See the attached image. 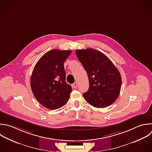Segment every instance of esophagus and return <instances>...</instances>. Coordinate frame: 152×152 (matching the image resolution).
Wrapping results in <instances>:
<instances>
[{
    "mask_svg": "<svg viewBox=\"0 0 152 152\" xmlns=\"http://www.w3.org/2000/svg\"><path fill=\"white\" fill-rule=\"evenodd\" d=\"M77 84H77V83L75 82V83L72 84V87H73V88H77Z\"/></svg>",
    "mask_w": 152,
    "mask_h": 152,
    "instance_id": "34e87169",
    "label": "esophagus"
}]
</instances>
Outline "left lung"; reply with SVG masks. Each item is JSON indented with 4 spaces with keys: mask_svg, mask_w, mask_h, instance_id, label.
<instances>
[{
    "mask_svg": "<svg viewBox=\"0 0 152 152\" xmlns=\"http://www.w3.org/2000/svg\"><path fill=\"white\" fill-rule=\"evenodd\" d=\"M76 55L87 72L89 88L83 94L86 102L95 107L110 106L119 95L122 79L112 61L93 49L76 50Z\"/></svg>",
    "mask_w": 152,
    "mask_h": 152,
    "instance_id": "8db88e82",
    "label": "left lung"
}]
</instances>
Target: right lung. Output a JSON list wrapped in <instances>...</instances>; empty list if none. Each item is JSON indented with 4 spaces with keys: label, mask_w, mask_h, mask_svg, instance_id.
Masks as SVG:
<instances>
[{
    "label": "right lung",
    "mask_w": 152,
    "mask_h": 152,
    "mask_svg": "<svg viewBox=\"0 0 152 152\" xmlns=\"http://www.w3.org/2000/svg\"><path fill=\"white\" fill-rule=\"evenodd\" d=\"M71 52L52 49L41 57L33 69L31 88L37 101L46 108H61L69 99L72 87L65 81L64 63Z\"/></svg>",
    "instance_id": "right-lung-1"
}]
</instances>
